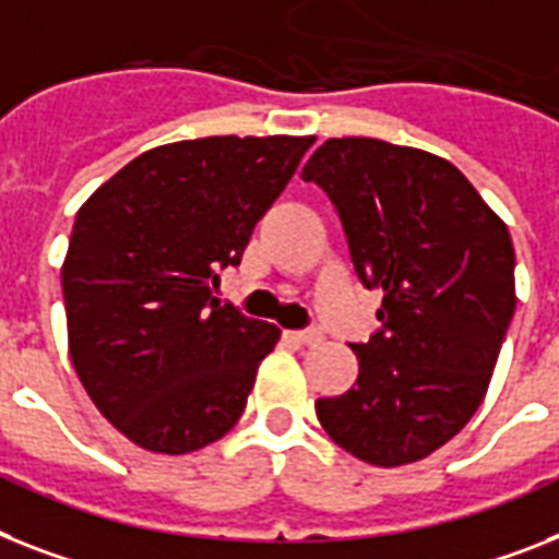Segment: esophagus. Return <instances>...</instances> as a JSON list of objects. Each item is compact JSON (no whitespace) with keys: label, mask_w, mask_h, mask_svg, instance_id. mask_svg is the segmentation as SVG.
Segmentation results:
<instances>
[{"label":"esophagus","mask_w":559,"mask_h":559,"mask_svg":"<svg viewBox=\"0 0 559 559\" xmlns=\"http://www.w3.org/2000/svg\"><path fill=\"white\" fill-rule=\"evenodd\" d=\"M288 340H294V343H299V345H317V343H322V331H317V329H306V331H288Z\"/></svg>","instance_id":"34e87169"}]
</instances>
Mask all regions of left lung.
<instances>
[{"instance_id":"8db88e82","label":"left lung","mask_w":559,"mask_h":559,"mask_svg":"<svg viewBox=\"0 0 559 559\" xmlns=\"http://www.w3.org/2000/svg\"><path fill=\"white\" fill-rule=\"evenodd\" d=\"M334 202L380 329L352 343L357 382L317 400L325 435L362 463H417L486 396L514 317V246L500 216L440 156L368 136L322 142L302 168Z\"/></svg>"}]
</instances>
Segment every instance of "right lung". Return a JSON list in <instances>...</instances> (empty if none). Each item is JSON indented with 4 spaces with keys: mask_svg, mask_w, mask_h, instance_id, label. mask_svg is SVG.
<instances>
[{
    "mask_svg": "<svg viewBox=\"0 0 559 559\" xmlns=\"http://www.w3.org/2000/svg\"><path fill=\"white\" fill-rule=\"evenodd\" d=\"M313 136L154 147L80 207L62 265L68 348L110 426L154 454L216 442L280 340L214 288Z\"/></svg>",
    "mask_w": 559,
    "mask_h": 559,
    "instance_id": "1",
    "label": "right lung"
}]
</instances>
